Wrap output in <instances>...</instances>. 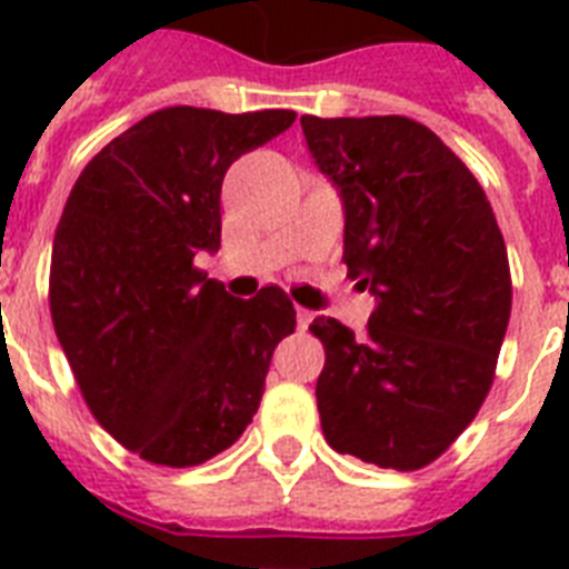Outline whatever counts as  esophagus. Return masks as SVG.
Segmentation results:
<instances>
[{
    "mask_svg": "<svg viewBox=\"0 0 569 569\" xmlns=\"http://www.w3.org/2000/svg\"><path fill=\"white\" fill-rule=\"evenodd\" d=\"M295 316H298V328L307 330V325H310V321H312V312L303 310V307H298V312H295Z\"/></svg>",
    "mask_w": 569,
    "mask_h": 569,
    "instance_id": "obj_1",
    "label": "esophagus"
}]
</instances>
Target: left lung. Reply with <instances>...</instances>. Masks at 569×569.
<instances>
[{"mask_svg": "<svg viewBox=\"0 0 569 569\" xmlns=\"http://www.w3.org/2000/svg\"><path fill=\"white\" fill-rule=\"evenodd\" d=\"M346 209L348 277L375 295L363 339L312 321L325 440L383 469L428 467L476 419L511 319L508 250L485 189L401 114L301 118Z\"/></svg>", "mask_w": 569, "mask_h": 569, "instance_id": "left-lung-1", "label": "left lung"}]
</instances>
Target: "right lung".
<instances>
[{
    "instance_id": "obj_1",
    "label": "right lung",
    "mask_w": 569,
    "mask_h": 569,
    "mask_svg": "<svg viewBox=\"0 0 569 569\" xmlns=\"http://www.w3.org/2000/svg\"><path fill=\"white\" fill-rule=\"evenodd\" d=\"M295 111L147 114L79 173L52 241L56 337L106 431L162 467H197L257 413L277 342L295 330L283 289L250 301L194 266L221 248V182Z\"/></svg>"
}]
</instances>
